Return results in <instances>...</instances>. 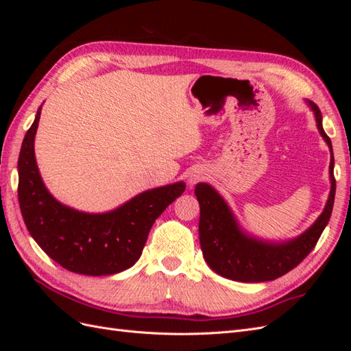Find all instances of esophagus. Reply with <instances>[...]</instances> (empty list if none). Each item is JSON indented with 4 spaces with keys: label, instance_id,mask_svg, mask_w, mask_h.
Listing matches in <instances>:
<instances>
[{
    "label": "esophagus",
    "instance_id": "1",
    "mask_svg": "<svg viewBox=\"0 0 351 351\" xmlns=\"http://www.w3.org/2000/svg\"><path fill=\"white\" fill-rule=\"evenodd\" d=\"M202 178H204V174H202V173H193L192 176H190V178H189V183L190 184H195V183H197L199 182V180H202Z\"/></svg>",
    "mask_w": 351,
    "mask_h": 351
}]
</instances>
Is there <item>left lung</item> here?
I'll use <instances>...</instances> for the list:
<instances>
[{
  "label": "left lung",
  "instance_id": "left-lung-1",
  "mask_svg": "<svg viewBox=\"0 0 351 351\" xmlns=\"http://www.w3.org/2000/svg\"><path fill=\"white\" fill-rule=\"evenodd\" d=\"M307 104L315 112L317 130L331 151V162H329L331 192L322 214L303 234L282 243L253 239L243 232L227 202L218 195L214 187L206 183L196 184L195 195L200 206V247L210 269L222 277L240 282H262L282 277L313 250L331 218L335 199L332 145L324 132L321 110L312 101H307Z\"/></svg>",
  "mask_w": 351,
  "mask_h": 351
}]
</instances>
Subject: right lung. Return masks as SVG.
Returning a JSON list of instances; mask_svg holds the SVG:
<instances>
[{
  "mask_svg": "<svg viewBox=\"0 0 351 351\" xmlns=\"http://www.w3.org/2000/svg\"><path fill=\"white\" fill-rule=\"evenodd\" d=\"M38 108L19 156V204L30 236L48 256L71 272L111 275L129 269L141 258L155 219L182 196L178 182L134 196L104 214L80 212L52 196L42 182L35 159Z\"/></svg>",
  "mask_w": 351,
  "mask_h": 351,
  "instance_id": "1",
  "label": "right lung"
}]
</instances>
